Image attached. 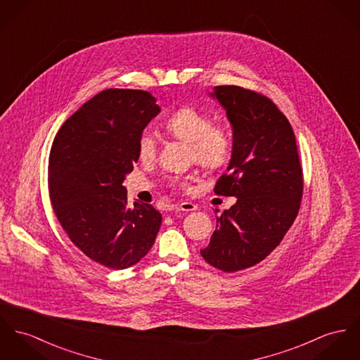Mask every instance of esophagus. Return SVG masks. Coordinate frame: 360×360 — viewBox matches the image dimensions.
<instances>
[{
  "instance_id": "34e87169",
  "label": "esophagus",
  "mask_w": 360,
  "mask_h": 360,
  "mask_svg": "<svg viewBox=\"0 0 360 360\" xmlns=\"http://www.w3.org/2000/svg\"><path fill=\"white\" fill-rule=\"evenodd\" d=\"M197 210V205L193 202H181L178 207H176V211H184V212H192Z\"/></svg>"
}]
</instances>
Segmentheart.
<instances>
[{"label":"heart","mask_w":360,"mask_h":360,"mask_svg":"<svg viewBox=\"0 0 360 360\" xmlns=\"http://www.w3.org/2000/svg\"><path fill=\"white\" fill-rule=\"evenodd\" d=\"M167 134L191 145L192 156L200 166L217 169L226 166L231 158L233 142L229 129L223 124H212V117L191 107L174 112L165 123ZM139 160L152 162L158 153V141L143 131L139 139ZM174 185L186 188L185 181L175 179Z\"/></svg>","instance_id":"1"}]
</instances>
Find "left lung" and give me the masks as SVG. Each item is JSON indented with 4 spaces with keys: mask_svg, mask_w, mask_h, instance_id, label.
<instances>
[{
    "mask_svg": "<svg viewBox=\"0 0 360 360\" xmlns=\"http://www.w3.org/2000/svg\"><path fill=\"white\" fill-rule=\"evenodd\" d=\"M210 96L233 129L227 174L215 193L237 201L217 218L211 241L200 253L215 269L234 273L279 245L300 208L303 172L292 126L270 98L240 86H217Z\"/></svg>",
    "mask_w": 360,
    "mask_h": 360,
    "instance_id": "8db88e82",
    "label": "left lung"
}]
</instances>
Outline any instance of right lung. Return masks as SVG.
<instances>
[{"label":"right lung","mask_w":360,"mask_h":360,"mask_svg":"<svg viewBox=\"0 0 360 360\" xmlns=\"http://www.w3.org/2000/svg\"><path fill=\"white\" fill-rule=\"evenodd\" d=\"M162 111L143 90L108 89L70 116L52 145L49 194L70 240L113 270L137 264L155 244L162 215L127 204L122 185L139 160V136Z\"/></svg>","instance_id":"right-lung-1"}]
</instances>
